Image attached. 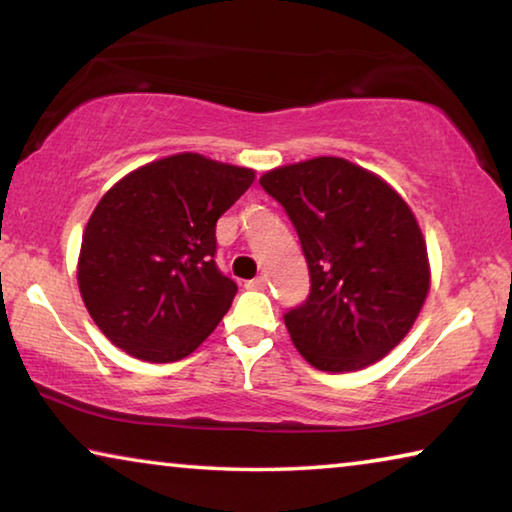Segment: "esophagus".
Masks as SVG:
<instances>
[{"instance_id": "esophagus-1", "label": "esophagus", "mask_w": 512, "mask_h": 512, "mask_svg": "<svg viewBox=\"0 0 512 512\" xmlns=\"http://www.w3.org/2000/svg\"><path fill=\"white\" fill-rule=\"evenodd\" d=\"M246 289H250V291H264L266 289V280L262 275L259 277H255V280H248L246 282Z\"/></svg>"}]
</instances>
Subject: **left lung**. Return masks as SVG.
I'll list each match as a JSON object with an SVG mask.
<instances>
[{
    "mask_svg": "<svg viewBox=\"0 0 512 512\" xmlns=\"http://www.w3.org/2000/svg\"><path fill=\"white\" fill-rule=\"evenodd\" d=\"M298 230L311 293L284 316L302 359L354 372L411 332L431 289L427 241L409 203L368 169L320 155L259 178Z\"/></svg>",
    "mask_w": 512,
    "mask_h": 512,
    "instance_id": "obj_1",
    "label": "left lung"
}]
</instances>
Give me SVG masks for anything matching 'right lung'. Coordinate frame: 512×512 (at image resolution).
I'll return each instance as SVG.
<instances>
[{"label":"right lung","mask_w":512,"mask_h":512,"mask_svg":"<svg viewBox=\"0 0 512 512\" xmlns=\"http://www.w3.org/2000/svg\"><path fill=\"white\" fill-rule=\"evenodd\" d=\"M255 171L176 153L117 180L83 230L76 282L110 343L135 359H185L221 323L237 284L214 264L216 221Z\"/></svg>","instance_id":"1"}]
</instances>
